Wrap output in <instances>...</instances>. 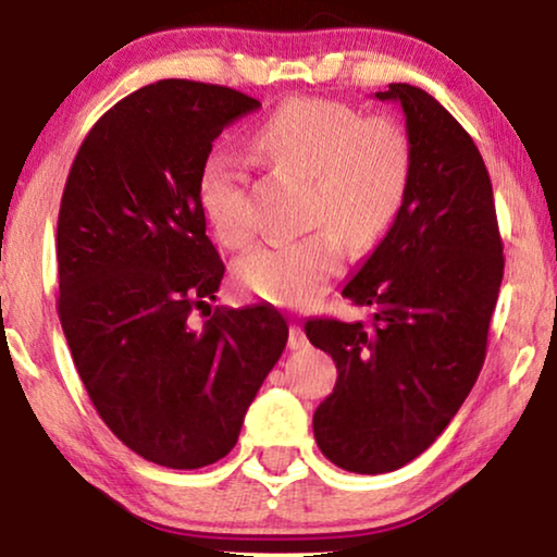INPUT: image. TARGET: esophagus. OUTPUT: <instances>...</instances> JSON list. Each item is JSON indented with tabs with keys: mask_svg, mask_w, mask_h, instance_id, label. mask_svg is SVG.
<instances>
[{
	"mask_svg": "<svg viewBox=\"0 0 557 557\" xmlns=\"http://www.w3.org/2000/svg\"><path fill=\"white\" fill-rule=\"evenodd\" d=\"M309 345L307 334H304V330L299 324H292V330H288V347L292 349H304Z\"/></svg>",
	"mask_w": 557,
	"mask_h": 557,
	"instance_id": "obj_1",
	"label": "esophagus"
}]
</instances>
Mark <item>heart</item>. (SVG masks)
<instances>
[{
    "mask_svg": "<svg viewBox=\"0 0 557 557\" xmlns=\"http://www.w3.org/2000/svg\"><path fill=\"white\" fill-rule=\"evenodd\" d=\"M250 147L314 177L309 225L317 227L299 240L253 248L235 265V278L265 301L307 309L345 269V239L364 250L391 231L408 193V136L387 116L364 119L330 98H294L256 126ZM197 193L223 246L246 248L253 240L248 174L231 151L205 157Z\"/></svg>",
    "mask_w": 557,
    "mask_h": 557,
    "instance_id": "obj_1",
    "label": "heart"
}]
</instances>
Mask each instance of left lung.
<instances>
[{"instance_id": "8db88e82", "label": "left lung", "mask_w": 557, "mask_h": 557, "mask_svg": "<svg viewBox=\"0 0 557 557\" xmlns=\"http://www.w3.org/2000/svg\"><path fill=\"white\" fill-rule=\"evenodd\" d=\"M375 98L406 113L410 180L391 231L342 288L372 322L304 326L339 372L314 413L317 446L355 474L406 467L451 423L484 364L505 273L474 139L421 88L391 83Z\"/></svg>"}]
</instances>
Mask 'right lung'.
<instances>
[{
	"mask_svg": "<svg viewBox=\"0 0 557 557\" xmlns=\"http://www.w3.org/2000/svg\"><path fill=\"white\" fill-rule=\"evenodd\" d=\"M261 109L225 86L159 81L81 144L58 215V314L75 370L119 441L166 469L231 454L288 339L269 304L215 309L225 265L197 193L212 141Z\"/></svg>",
	"mask_w": 557,
	"mask_h": 557,
	"instance_id": "add662e5",
	"label": "right lung"
}]
</instances>
